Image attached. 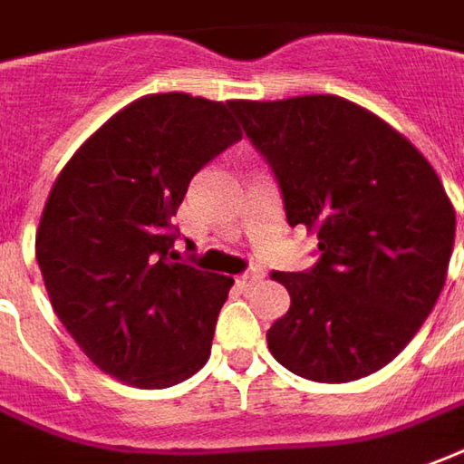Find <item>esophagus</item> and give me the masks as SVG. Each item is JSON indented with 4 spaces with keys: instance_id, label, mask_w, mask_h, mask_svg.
Returning a JSON list of instances; mask_svg holds the SVG:
<instances>
[{
    "instance_id": "esophagus-1",
    "label": "esophagus",
    "mask_w": 464,
    "mask_h": 464,
    "mask_svg": "<svg viewBox=\"0 0 464 464\" xmlns=\"http://www.w3.org/2000/svg\"><path fill=\"white\" fill-rule=\"evenodd\" d=\"M263 277H265L263 270H257V267H255V270H247V273L239 275L237 285L239 287H252V285H257V283H260Z\"/></svg>"
}]
</instances>
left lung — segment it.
<instances>
[{"instance_id": "1", "label": "left lung", "mask_w": 464, "mask_h": 464, "mask_svg": "<svg viewBox=\"0 0 464 464\" xmlns=\"http://www.w3.org/2000/svg\"><path fill=\"white\" fill-rule=\"evenodd\" d=\"M273 166L287 225L318 235L308 273H273L290 308L267 331L287 372L346 384L394 361L432 313L455 207L394 126L338 95L229 101Z\"/></svg>"}]
</instances>
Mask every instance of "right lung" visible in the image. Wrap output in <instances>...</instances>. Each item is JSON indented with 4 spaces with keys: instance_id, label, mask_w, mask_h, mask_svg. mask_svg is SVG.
I'll use <instances>...</instances> for the list:
<instances>
[{
    "instance_id": "add662e5",
    "label": "right lung",
    "mask_w": 464,
    "mask_h": 464,
    "mask_svg": "<svg viewBox=\"0 0 464 464\" xmlns=\"http://www.w3.org/2000/svg\"><path fill=\"white\" fill-rule=\"evenodd\" d=\"M239 139L229 103L153 92L108 118L57 174L37 265L60 324L123 384L174 386L212 353L235 280L174 263L171 217L191 177Z\"/></svg>"
}]
</instances>
